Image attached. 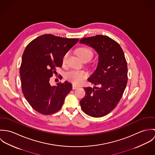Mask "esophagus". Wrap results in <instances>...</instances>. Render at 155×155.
<instances>
[{
  "instance_id": "34e87169",
  "label": "esophagus",
  "mask_w": 155,
  "mask_h": 155,
  "mask_svg": "<svg viewBox=\"0 0 155 155\" xmlns=\"http://www.w3.org/2000/svg\"><path fill=\"white\" fill-rule=\"evenodd\" d=\"M79 88V87H78V86H76L75 85H72V89L74 90V89H78Z\"/></svg>"
}]
</instances>
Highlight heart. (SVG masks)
Segmentation results:
<instances>
[{
	"label": "heart",
	"instance_id": "1",
	"mask_svg": "<svg viewBox=\"0 0 155 155\" xmlns=\"http://www.w3.org/2000/svg\"><path fill=\"white\" fill-rule=\"evenodd\" d=\"M77 55L82 60L88 59L89 60L93 55L92 51L88 48L82 46L78 48L76 51ZM67 54L63 57V62L66 60ZM87 74L85 71L82 70H71L68 71L65 74V78L67 80L75 84H79L82 83L87 78Z\"/></svg>",
	"mask_w": 155,
	"mask_h": 155
}]
</instances>
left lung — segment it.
Instances as JSON below:
<instances>
[{
  "label": "left lung",
  "instance_id": "obj_1",
  "mask_svg": "<svg viewBox=\"0 0 155 155\" xmlns=\"http://www.w3.org/2000/svg\"><path fill=\"white\" fill-rule=\"evenodd\" d=\"M80 43L94 48L99 55L98 64L89 82L99 88H84L86 95L80 101L87 114L103 117L119 103L128 82V67L124 51L117 42L103 35L85 38Z\"/></svg>",
  "mask_w": 155,
  "mask_h": 155
}]
</instances>
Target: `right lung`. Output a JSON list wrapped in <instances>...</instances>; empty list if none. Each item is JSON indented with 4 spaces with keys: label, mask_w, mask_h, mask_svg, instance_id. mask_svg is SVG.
<instances>
[{
    "label": "right lung",
    "mask_w": 155,
    "mask_h": 155,
    "mask_svg": "<svg viewBox=\"0 0 155 155\" xmlns=\"http://www.w3.org/2000/svg\"><path fill=\"white\" fill-rule=\"evenodd\" d=\"M79 41L51 34L41 35L26 46L20 68L22 91L35 110L44 115L59 110L72 89L67 81L51 86L49 79L61 67L63 57Z\"/></svg>",
    "instance_id": "1"
}]
</instances>
